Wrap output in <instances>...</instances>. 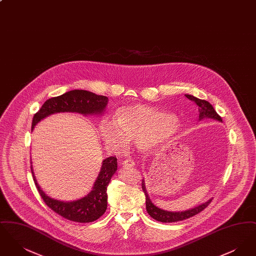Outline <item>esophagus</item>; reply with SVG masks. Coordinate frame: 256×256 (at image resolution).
<instances>
[{
  "label": "esophagus",
  "mask_w": 256,
  "mask_h": 256,
  "mask_svg": "<svg viewBox=\"0 0 256 256\" xmlns=\"http://www.w3.org/2000/svg\"><path fill=\"white\" fill-rule=\"evenodd\" d=\"M122 165H124V167H126V168H132V167L135 166V163H134V161L132 159H124V160L122 161Z\"/></svg>",
  "instance_id": "esophagus-1"
}]
</instances>
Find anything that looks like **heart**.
<instances>
[{
    "label": "heart",
    "instance_id": "obj_1",
    "mask_svg": "<svg viewBox=\"0 0 256 256\" xmlns=\"http://www.w3.org/2000/svg\"><path fill=\"white\" fill-rule=\"evenodd\" d=\"M180 126L176 116L145 104H132L115 111L114 121L102 120L100 134L108 148L122 152L130 142L143 152L152 150L174 134Z\"/></svg>",
    "mask_w": 256,
    "mask_h": 256
}]
</instances>
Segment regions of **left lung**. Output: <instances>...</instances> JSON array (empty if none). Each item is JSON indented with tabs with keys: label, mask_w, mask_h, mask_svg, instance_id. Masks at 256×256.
<instances>
[{
	"label": "left lung",
	"mask_w": 256,
	"mask_h": 256,
	"mask_svg": "<svg viewBox=\"0 0 256 256\" xmlns=\"http://www.w3.org/2000/svg\"><path fill=\"white\" fill-rule=\"evenodd\" d=\"M185 97L187 98L188 100L194 102L198 106L200 120H202L204 118H211V119H215V120H218L220 122H222L220 116L207 100L198 98L191 96V95H185ZM142 189H143V192L145 193V196H146V208L148 215L152 219L156 220L158 222H178V220H183L191 218L196 214H198L200 212H202L204 209H206L210 204V202L212 200V198H211L206 202L202 204V206H198L195 207V208H192L190 210H186V211H183V212H169V211H165V210L160 209L152 202V200H150V196H148V193H146L144 180H142Z\"/></svg>",
	"instance_id": "1"
}]
</instances>
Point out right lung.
Returning <instances> with one entry per match:
<instances>
[{
    "label": "right lung",
    "instance_id": "add662e5",
    "mask_svg": "<svg viewBox=\"0 0 256 256\" xmlns=\"http://www.w3.org/2000/svg\"><path fill=\"white\" fill-rule=\"evenodd\" d=\"M108 102V98L86 90H72L58 97L50 98L34 114L32 130L42 119L58 112H78L84 115L100 114L106 108ZM30 170L37 190L47 206L69 220L91 222L102 216L108 208L106 190L112 176L117 170V158L110 156L104 159L92 191L84 198L71 202L54 200L46 195L37 183L32 167H30Z\"/></svg>",
    "mask_w": 256,
    "mask_h": 256
}]
</instances>
